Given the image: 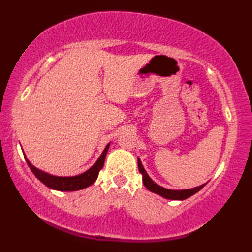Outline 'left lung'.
<instances>
[{"label":"left lung","instance_id":"left-lung-1","mask_svg":"<svg viewBox=\"0 0 252 252\" xmlns=\"http://www.w3.org/2000/svg\"><path fill=\"white\" fill-rule=\"evenodd\" d=\"M138 168H139V172L141 173L142 175V181H143V185L147 187L148 190H150L152 192H155L158 196H161L165 199H169V200H185L189 197H191L192 194L197 193L199 190H201V189L207 185L202 184L200 185L198 187H194V188H190V189H182V190H173V189H166L160 185H158L157 183H155L150 178V176L148 175V173L146 172V169L143 168L142 163L140 161V158H138Z\"/></svg>","mask_w":252,"mask_h":252}]
</instances>
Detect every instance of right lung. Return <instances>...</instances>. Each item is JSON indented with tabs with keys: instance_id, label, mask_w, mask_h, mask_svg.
I'll list each match as a JSON object with an SVG mask.
<instances>
[{
	"instance_id": "obj_1",
	"label": "right lung",
	"mask_w": 252,
	"mask_h": 252,
	"mask_svg": "<svg viewBox=\"0 0 252 252\" xmlns=\"http://www.w3.org/2000/svg\"><path fill=\"white\" fill-rule=\"evenodd\" d=\"M110 143H107L103 152L101 153V156L99 157V158H97L94 165H92L89 169H87L86 172L76 176L51 175V174L41 171V169L33 166L26 156H25V158L26 161H27L28 166L30 167V169H32V172L34 174V176L37 177L41 183H43L47 187L59 191H76V190H80V189H84L86 187H89L90 185H92L96 181L99 172L104 165L105 157H106L107 150H109L110 148Z\"/></svg>"
}]
</instances>
